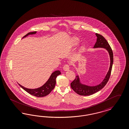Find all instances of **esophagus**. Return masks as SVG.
I'll use <instances>...</instances> for the list:
<instances>
[{
  "label": "esophagus",
  "mask_w": 129,
  "mask_h": 129,
  "mask_svg": "<svg viewBox=\"0 0 129 129\" xmlns=\"http://www.w3.org/2000/svg\"><path fill=\"white\" fill-rule=\"evenodd\" d=\"M63 70H64V71H68V70H69V66L68 65V64H65L64 66V67H63Z\"/></svg>",
  "instance_id": "obj_1"
}]
</instances>
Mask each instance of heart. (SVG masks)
Segmentation results:
<instances>
[{
  "label": "heart",
  "instance_id": "obj_1",
  "mask_svg": "<svg viewBox=\"0 0 129 129\" xmlns=\"http://www.w3.org/2000/svg\"><path fill=\"white\" fill-rule=\"evenodd\" d=\"M79 40L77 39H73V46H76L79 44ZM86 49V47L85 45H82V46L80 47V48H79V54H81L82 53H83Z\"/></svg>",
  "mask_w": 129,
  "mask_h": 129
}]
</instances>
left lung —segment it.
Here are the masks:
<instances>
[{"label":"left lung","instance_id":"obj_1","mask_svg":"<svg viewBox=\"0 0 129 129\" xmlns=\"http://www.w3.org/2000/svg\"><path fill=\"white\" fill-rule=\"evenodd\" d=\"M97 39L93 48H102L106 49L109 53L110 58V64L109 70L107 73L106 77L101 83L94 86H89L85 84H82L80 82L79 76H76V78L71 83V87L74 91L80 95L88 96L90 95L99 91L103 89L110 78L111 72L112 70V65L113 63V53L112 49L108 44L107 40L105 38L100 34H95Z\"/></svg>","mask_w":129,"mask_h":129}]
</instances>
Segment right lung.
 Masks as SVG:
<instances>
[{"mask_svg":"<svg viewBox=\"0 0 129 129\" xmlns=\"http://www.w3.org/2000/svg\"><path fill=\"white\" fill-rule=\"evenodd\" d=\"M36 33H37V31L29 32L28 34H26L25 36H24L22 38L27 37L29 35L36 34ZM61 74V73L59 70H57L54 71V72L51 74L50 78L45 84H44L43 86H42L41 87L37 89H28L23 87L20 84H18L21 88H22L23 90H25L26 92H27L28 93L35 96L36 97H44L46 95H48L51 91V90L54 88L56 84V78L58 76H59Z\"/></svg>","mask_w":129,"mask_h":129,"instance_id":"obj_1","label":"right lung"}]
</instances>
